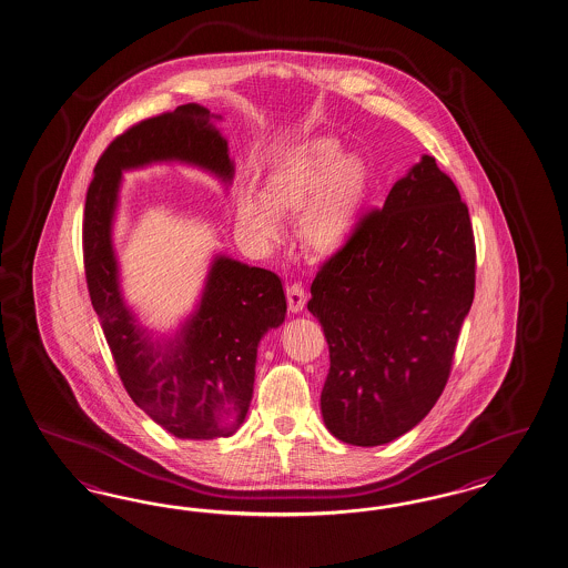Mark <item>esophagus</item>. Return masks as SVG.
Returning <instances> with one entry per match:
<instances>
[{
  "label": "esophagus",
  "mask_w": 568,
  "mask_h": 568,
  "mask_svg": "<svg viewBox=\"0 0 568 568\" xmlns=\"http://www.w3.org/2000/svg\"><path fill=\"white\" fill-rule=\"evenodd\" d=\"M285 295H287V306H290L292 312H302L304 306H306V292H304V287L300 283L287 285Z\"/></svg>",
  "instance_id": "esophagus-1"
}]
</instances>
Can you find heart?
<instances>
[{
	"label": "heart",
	"mask_w": 568,
	"mask_h": 568,
	"mask_svg": "<svg viewBox=\"0 0 568 568\" xmlns=\"http://www.w3.org/2000/svg\"><path fill=\"white\" fill-rule=\"evenodd\" d=\"M366 163L347 154L337 139L306 140L266 173L261 199L244 192L235 216L258 242L278 237V216H297V237L314 254H333L352 240L368 199Z\"/></svg>",
	"instance_id": "obj_1"
}]
</instances>
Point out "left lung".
Returning a JSON list of instances; mask_svg holds the SVG:
<instances>
[{
	"instance_id": "1",
	"label": "left lung",
	"mask_w": 568,
	"mask_h": 568,
	"mask_svg": "<svg viewBox=\"0 0 568 568\" xmlns=\"http://www.w3.org/2000/svg\"><path fill=\"white\" fill-rule=\"evenodd\" d=\"M310 292L331 353L321 395L331 434L378 446L417 426L445 390L476 293L469 209L434 156L359 219Z\"/></svg>"
}]
</instances>
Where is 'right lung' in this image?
<instances>
[{
    "instance_id": "right-lung-1",
    "label": "right lung",
    "mask_w": 568,
    "mask_h": 568,
    "mask_svg": "<svg viewBox=\"0 0 568 568\" xmlns=\"http://www.w3.org/2000/svg\"><path fill=\"white\" fill-rule=\"evenodd\" d=\"M185 161L230 182L227 142L211 111L187 103L134 123L99 156L84 219L82 252L92 307L130 399L161 428L185 440L231 436L242 426L262 335L285 321L281 278L258 266L219 256L199 312L180 337L154 345L125 310L111 247V221L123 169L153 161Z\"/></svg>"
}]
</instances>
